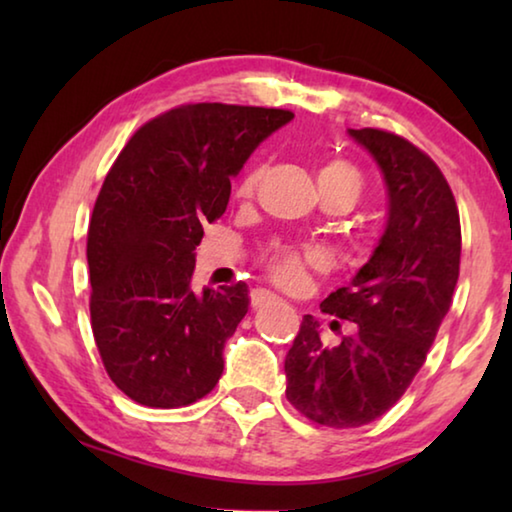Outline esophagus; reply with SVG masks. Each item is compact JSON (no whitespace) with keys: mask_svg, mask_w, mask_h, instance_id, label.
<instances>
[{"mask_svg":"<svg viewBox=\"0 0 512 512\" xmlns=\"http://www.w3.org/2000/svg\"><path fill=\"white\" fill-rule=\"evenodd\" d=\"M275 296H271V293H266V291H255L253 293V307H262L264 302H271Z\"/></svg>","mask_w":512,"mask_h":512,"instance_id":"esophagus-1","label":"esophagus"}]
</instances>
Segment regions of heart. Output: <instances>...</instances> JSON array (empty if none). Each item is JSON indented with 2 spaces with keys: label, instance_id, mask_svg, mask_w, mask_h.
I'll list each match as a JSON object with an SVG mask.
<instances>
[{
  "label": "heart",
  "instance_id": "b5f03b06",
  "mask_svg": "<svg viewBox=\"0 0 512 512\" xmlns=\"http://www.w3.org/2000/svg\"><path fill=\"white\" fill-rule=\"evenodd\" d=\"M262 178V167H253L246 171V176L241 178L237 194L239 196H250L255 192V187ZM318 189H334V192H341L350 198L354 205L359 201L363 192V178L357 167H352L350 162L345 160H329L318 171ZM318 253L314 250H305V253H298V250H275L268 259V273H271L273 280L282 287H296L302 280H305V273L309 266H318Z\"/></svg>",
  "mask_w": 512,
  "mask_h": 512
}]
</instances>
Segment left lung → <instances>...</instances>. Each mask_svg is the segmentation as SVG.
<instances>
[{
  "label": "left lung",
  "mask_w": 512,
  "mask_h": 512,
  "mask_svg": "<svg viewBox=\"0 0 512 512\" xmlns=\"http://www.w3.org/2000/svg\"><path fill=\"white\" fill-rule=\"evenodd\" d=\"M348 135L384 176L388 216L368 262L320 307L359 329L325 348L318 320L305 316L284 359L287 400L334 429L377 420L404 395L452 305L461 266L458 207L436 162L400 135Z\"/></svg>",
  "instance_id": "8db88e82"
}]
</instances>
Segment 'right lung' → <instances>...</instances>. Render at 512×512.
Masks as SVG:
<instances>
[{
  "label": "right lung",
  "instance_id": "right-lung-1",
  "mask_svg": "<svg viewBox=\"0 0 512 512\" xmlns=\"http://www.w3.org/2000/svg\"><path fill=\"white\" fill-rule=\"evenodd\" d=\"M291 119L225 103L173 108L131 137L103 180L88 230L92 332L137 404L187 406L219 381L250 298L244 282L196 293V246L228 207L230 178Z\"/></svg>",
  "mask_w": 512,
  "mask_h": 512
}]
</instances>
